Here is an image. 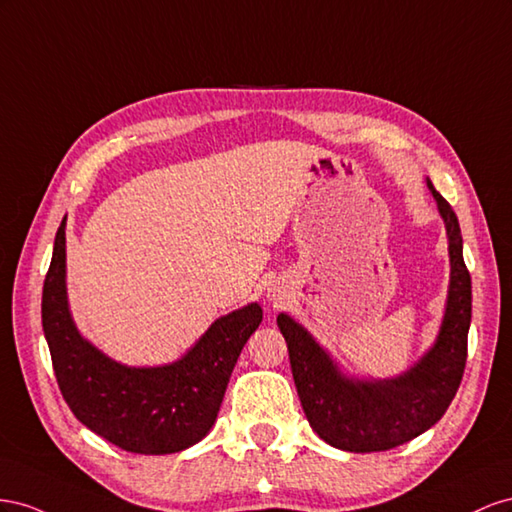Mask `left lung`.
<instances>
[{
	"instance_id": "left-lung-1",
	"label": "left lung",
	"mask_w": 512,
	"mask_h": 512,
	"mask_svg": "<svg viewBox=\"0 0 512 512\" xmlns=\"http://www.w3.org/2000/svg\"><path fill=\"white\" fill-rule=\"evenodd\" d=\"M429 188L446 223L452 270L442 332L412 371L390 382H349L309 332L287 315L276 317L306 420L334 448L382 452L410 442L446 414L459 390L472 319V279L463 261L457 214L431 182Z\"/></svg>"
}]
</instances>
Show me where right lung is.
<instances>
[{
  "mask_svg": "<svg viewBox=\"0 0 512 512\" xmlns=\"http://www.w3.org/2000/svg\"><path fill=\"white\" fill-rule=\"evenodd\" d=\"M64 227L66 218L42 287V330L64 401L87 429L126 452L169 455L197 444L212 429L242 347L261 324V306L248 304L216 319L169 367H122L83 341L72 324Z\"/></svg>",
  "mask_w": 512,
  "mask_h": 512,
  "instance_id": "obj_1",
  "label": "right lung"
}]
</instances>
